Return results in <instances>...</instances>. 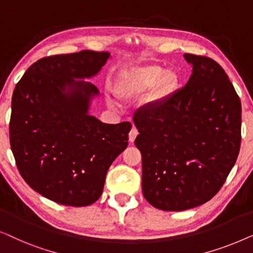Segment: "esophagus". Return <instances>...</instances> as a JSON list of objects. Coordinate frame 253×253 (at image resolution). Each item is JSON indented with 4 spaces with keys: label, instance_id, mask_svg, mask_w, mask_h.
Instances as JSON below:
<instances>
[{
    "label": "esophagus",
    "instance_id": "esophagus-1",
    "mask_svg": "<svg viewBox=\"0 0 253 253\" xmlns=\"http://www.w3.org/2000/svg\"><path fill=\"white\" fill-rule=\"evenodd\" d=\"M137 136H138V130L133 126L132 129L130 130V132H129V140L131 141V143H133L134 139H136V138H137Z\"/></svg>",
    "mask_w": 253,
    "mask_h": 253
}]
</instances>
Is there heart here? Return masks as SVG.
Instances as JSON below:
<instances>
[{
  "mask_svg": "<svg viewBox=\"0 0 253 253\" xmlns=\"http://www.w3.org/2000/svg\"><path fill=\"white\" fill-rule=\"evenodd\" d=\"M178 86V76L175 71L166 70L160 65H146L131 69L120 76L116 92L122 99H134L154 88L157 99L171 95Z\"/></svg>",
  "mask_w": 253,
  "mask_h": 253,
  "instance_id": "obj_1",
  "label": "heart"
}]
</instances>
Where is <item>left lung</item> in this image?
I'll return each mask as SVG.
<instances>
[{"label": "left lung", "instance_id": "left-lung-1", "mask_svg": "<svg viewBox=\"0 0 253 253\" xmlns=\"http://www.w3.org/2000/svg\"><path fill=\"white\" fill-rule=\"evenodd\" d=\"M184 87L133 115L143 159V193L162 211H185L222 188L241 146V100L221 65L184 54Z\"/></svg>", "mask_w": 253, "mask_h": 253}]
</instances>
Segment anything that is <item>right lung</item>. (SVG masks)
Returning a JSON list of instances; mask_svg holds the SVG:
<instances>
[{
  "label": "right lung",
  "instance_id": "obj_1",
  "mask_svg": "<svg viewBox=\"0 0 253 253\" xmlns=\"http://www.w3.org/2000/svg\"><path fill=\"white\" fill-rule=\"evenodd\" d=\"M109 56L82 50L40 58L13 91L9 132L17 168L34 191L57 204L96 202L110 165L127 146L131 123L89 115L99 89L76 81L95 76Z\"/></svg>",
  "mask_w": 253,
  "mask_h": 253
}]
</instances>
